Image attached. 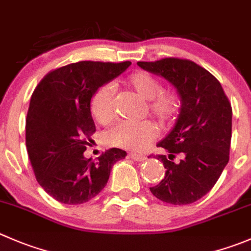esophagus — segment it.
<instances>
[{
	"label": "esophagus",
	"mask_w": 251,
	"mask_h": 251,
	"mask_svg": "<svg viewBox=\"0 0 251 251\" xmlns=\"http://www.w3.org/2000/svg\"><path fill=\"white\" fill-rule=\"evenodd\" d=\"M128 157H130L131 159L136 160V162H143V160L147 159V157H146V155L137 154V153H130V154H128Z\"/></svg>",
	"instance_id": "1"
}]
</instances>
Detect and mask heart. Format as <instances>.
<instances>
[{
  "instance_id": "1",
  "label": "heart",
  "mask_w": 251,
  "mask_h": 251,
  "mask_svg": "<svg viewBox=\"0 0 251 251\" xmlns=\"http://www.w3.org/2000/svg\"><path fill=\"white\" fill-rule=\"evenodd\" d=\"M127 86L143 100L146 109L162 127H169L176 121L181 109V98L176 91H163L159 78L147 72L138 71L127 78ZM91 114L97 123L105 125L114 119V89L103 84L93 93L89 104ZM157 137V128L151 121L119 123L106 132V142L114 147L140 152Z\"/></svg>"
}]
</instances>
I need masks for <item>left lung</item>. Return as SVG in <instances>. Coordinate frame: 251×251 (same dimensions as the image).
<instances>
[{"mask_svg":"<svg viewBox=\"0 0 251 251\" xmlns=\"http://www.w3.org/2000/svg\"><path fill=\"white\" fill-rule=\"evenodd\" d=\"M137 65L168 79L181 98L176 125L158 143L167 154L154 155L167 169L164 179L150 187L151 193L172 205L195 202L215 186L229 160V99L220 81L191 60L165 57ZM177 155L182 159L175 161Z\"/></svg>","mask_w":251,"mask_h":251,"instance_id":"obj_1","label":"left lung"}]
</instances>
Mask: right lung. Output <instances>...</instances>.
I'll return each mask as SVG.
<instances>
[{"instance_id": "add662e5", "label": "right lung", "mask_w": 251, "mask_h": 251, "mask_svg": "<svg viewBox=\"0 0 251 251\" xmlns=\"http://www.w3.org/2000/svg\"><path fill=\"white\" fill-rule=\"evenodd\" d=\"M130 65L79 61L50 71L34 89L25 120L26 151L39 185L58 202L79 205L96 198L114 163L125 158L120 148L106 150L96 160L83 152L96 132L92 96Z\"/></svg>"}]
</instances>
